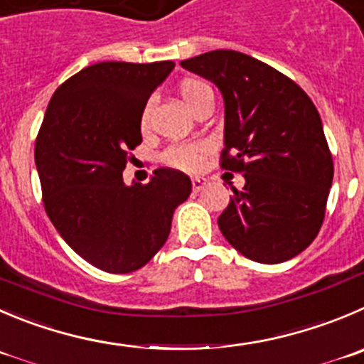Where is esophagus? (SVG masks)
<instances>
[{
    "mask_svg": "<svg viewBox=\"0 0 364 364\" xmlns=\"http://www.w3.org/2000/svg\"><path fill=\"white\" fill-rule=\"evenodd\" d=\"M191 182H193V191L195 193L202 191V189L207 186V180L202 178V176H193Z\"/></svg>",
    "mask_w": 364,
    "mask_h": 364,
    "instance_id": "34e87169",
    "label": "esophagus"
}]
</instances>
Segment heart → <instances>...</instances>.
<instances>
[{"mask_svg": "<svg viewBox=\"0 0 364 364\" xmlns=\"http://www.w3.org/2000/svg\"><path fill=\"white\" fill-rule=\"evenodd\" d=\"M180 98L184 100V103L188 105V109L191 112H195L198 109L200 103L205 98L213 96V89L205 84V82L198 80V78H186V80L180 82L178 85ZM139 124L143 130H146L148 124H150V105H146L141 112ZM203 154L202 144H176L171 146L169 150H166L164 154V162L166 164L173 166V168L180 169H193L198 164L200 157Z\"/></svg>", "mask_w": 364, "mask_h": 364, "instance_id": "1", "label": "heart"}]
</instances>
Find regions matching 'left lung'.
<instances>
[{
	"instance_id": "1",
	"label": "left lung",
	"mask_w": 364,
	"mask_h": 364,
	"mask_svg": "<svg viewBox=\"0 0 364 364\" xmlns=\"http://www.w3.org/2000/svg\"><path fill=\"white\" fill-rule=\"evenodd\" d=\"M180 65L220 89L221 166L245 176L218 218L221 234L252 261H289L316 237L334 175L316 107L288 76L240 51H209Z\"/></svg>"
}]
</instances>
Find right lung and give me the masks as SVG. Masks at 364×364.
<instances>
[{"mask_svg":"<svg viewBox=\"0 0 364 364\" xmlns=\"http://www.w3.org/2000/svg\"><path fill=\"white\" fill-rule=\"evenodd\" d=\"M175 62H98L65 80L48 103L36 141L44 209L62 240L96 268L130 273L166 243L191 180L155 169L123 180L128 150L143 141L139 117Z\"/></svg>","mask_w":364,"mask_h":364,"instance_id":"1","label":"right lung"}]
</instances>
